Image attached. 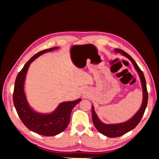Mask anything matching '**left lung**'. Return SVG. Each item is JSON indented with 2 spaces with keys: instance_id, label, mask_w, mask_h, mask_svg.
I'll use <instances>...</instances> for the list:
<instances>
[{
  "instance_id": "left-lung-1",
  "label": "left lung",
  "mask_w": 159,
  "mask_h": 159,
  "mask_svg": "<svg viewBox=\"0 0 159 159\" xmlns=\"http://www.w3.org/2000/svg\"><path fill=\"white\" fill-rule=\"evenodd\" d=\"M115 52L116 53H121L123 56L127 57L132 62L134 69L137 71L139 78H140L143 89V102L140 109H139L138 111L131 119L125 122L117 124H105L101 121L99 117H98L97 114L95 112L93 105H92V107H91V114H92V120L95 127L98 130L99 133L110 138L122 136L124 134L131 131L134 127H136V126L140 122L143 116V114L145 113L148 102L147 84L143 71L139 68V67L138 66L136 62L134 61V60L127 53L120 49H115Z\"/></svg>"
}]
</instances>
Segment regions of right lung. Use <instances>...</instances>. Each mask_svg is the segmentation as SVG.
<instances>
[{
  "label": "right lung",
  "instance_id": "right-lung-1",
  "mask_svg": "<svg viewBox=\"0 0 159 159\" xmlns=\"http://www.w3.org/2000/svg\"><path fill=\"white\" fill-rule=\"evenodd\" d=\"M57 48L58 47L51 48L33 56L17 75L13 93L14 105L24 125L30 131L47 137L55 136L64 131L70 123L71 110L81 100L78 99L72 102H62L50 113L36 111L28 102L25 91V81L30 64L44 53Z\"/></svg>",
  "mask_w": 159,
  "mask_h": 159
}]
</instances>
